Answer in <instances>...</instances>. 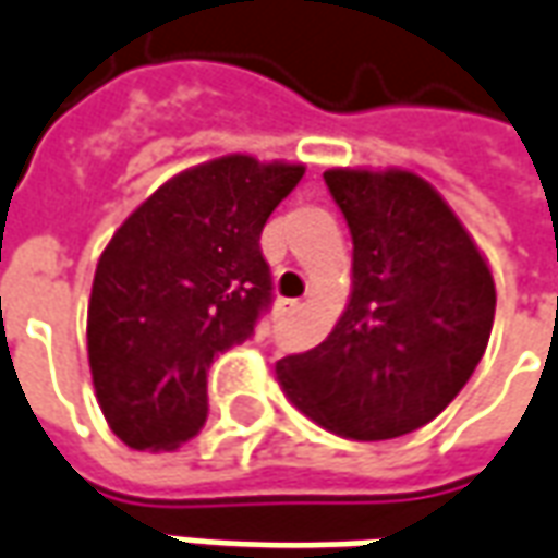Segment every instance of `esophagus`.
Wrapping results in <instances>:
<instances>
[{
	"instance_id": "1",
	"label": "esophagus",
	"mask_w": 558,
	"mask_h": 558,
	"mask_svg": "<svg viewBox=\"0 0 558 558\" xmlns=\"http://www.w3.org/2000/svg\"><path fill=\"white\" fill-rule=\"evenodd\" d=\"M276 310H279V316H294V313L301 310V303H298V301H279V306H276Z\"/></svg>"
}]
</instances>
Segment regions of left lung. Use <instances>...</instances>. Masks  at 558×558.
<instances>
[{"mask_svg":"<svg viewBox=\"0 0 558 558\" xmlns=\"http://www.w3.org/2000/svg\"><path fill=\"white\" fill-rule=\"evenodd\" d=\"M352 233V298L328 337L276 364L306 416L352 440L428 425L486 352L495 282L432 184L413 172L328 169Z\"/></svg>","mask_w":558,"mask_h":558,"instance_id":"8db88e82","label":"left lung"}]
</instances>
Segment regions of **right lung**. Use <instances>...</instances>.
Listing matches in <instances>:
<instances>
[{
  "label": "right lung",
  "mask_w": 558,
  "mask_h": 558,
  "mask_svg": "<svg viewBox=\"0 0 558 558\" xmlns=\"http://www.w3.org/2000/svg\"><path fill=\"white\" fill-rule=\"evenodd\" d=\"M301 163L230 155L160 184L96 264L87 359L102 416L130 449H175L209 413L206 374L270 310L260 230Z\"/></svg>",
  "instance_id": "right-lung-1"
}]
</instances>
